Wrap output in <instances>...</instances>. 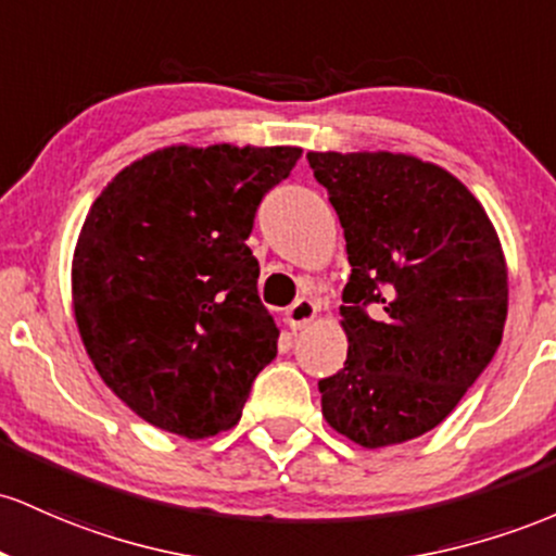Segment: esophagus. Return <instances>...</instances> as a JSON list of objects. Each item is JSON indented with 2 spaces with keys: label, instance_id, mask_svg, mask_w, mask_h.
Returning <instances> with one entry per match:
<instances>
[{
  "label": "esophagus",
  "instance_id": "esophagus-1",
  "mask_svg": "<svg viewBox=\"0 0 556 556\" xmlns=\"http://www.w3.org/2000/svg\"><path fill=\"white\" fill-rule=\"evenodd\" d=\"M315 317H317V304L312 302V299H304V296L296 299V302L289 307V312H286V320H289V326L294 330L307 328Z\"/></svg>",
  "mask_w": 556,
  "mask_h": 556
}]
</instances>
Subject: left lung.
Segmentation results:
<instances>
[{"label": "left lung", "mask_w": 556, "mask_h": 556, "mask_svg": "<svg viewBox=\"0 0 556 556\" xmlns=\"http://www.w3.org/2000/svg\"><path fill=\"white\" fill-rule=\"evenodd\" d=\"M344 228L349 354L317 383L330 428L365 448L439 426L502 344L507 265L480 202L439 165L309 152Z\"/></svg>", "instance_id": "1"}]
</instances>
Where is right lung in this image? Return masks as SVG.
Returning a JSON list of instances; mask_svg holds the SVG:
<instances>
[{"label":"right lung","mask_w":556,"mask_h":556,"mask_svg":"<svg viewBox=\"0 0 556 556\" xmlns=\"http://www.w3.org/2000/svg\"><path fill=\"white\" fill-rule=\"evenodd\" d=\"M296 147H167L117 173L86 215L73 307L86 352L136 415L186 439L236 426L278 354L247 247Z\"/></svg>","instance_id":"add662e5"}]
</instances>
